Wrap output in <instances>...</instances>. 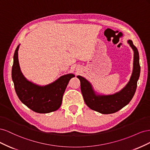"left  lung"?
Returning a JSON list of instances; mask_svg holds the SVG:
<instances>
[{"label":"left lung","mask_w":150,"mask_h":150,"mask_svg":"<svg viewBox=\"0 0 150 150\" xmlns=\"http://www.w3.org/2000/svg\"><path fill=\"white\" fill-rule=\"evenodd\" d=\"M128 42L134 51L133 71L128 83L120 92L112 95H96L92 86L83 77L78 76L81 83V89L85 103L89 108L102 114H111L120 110L132 99L137 87L140 74L139 53L131 40Z\"/></svg>","instance_id":"obj_1"}]
</instances>
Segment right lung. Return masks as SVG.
<instances>
[{
  "label": "right lung",
  "instance_id": "right-lung-1",
  "mask_svg": "<svg viewBox=\"0 0 150 150\" xmlns=\"http://www.w3.org/2000/svg\"><path fill=\"white\" fill-rule=\"evenodd\" d=\"M13 55L12 78L18 98L30 110L38 113H48L60 108L62 99L69 80L74 77L72 74L60 77L54 83L40 86L27 80L20 69L18 61V50Z\"/></svg>",
  "mask_w": 150,
  "mask_h": 150
}]
</instances>
